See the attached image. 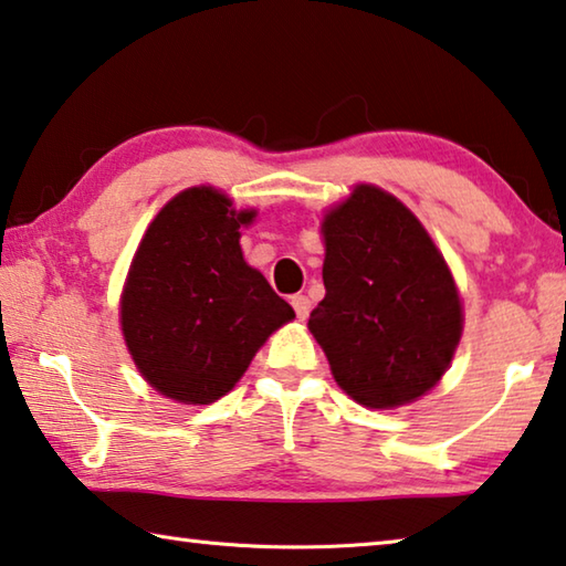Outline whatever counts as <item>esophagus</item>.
Here are the masks:
<instances>
[{
	"instance_id": "34e87169",
	"label": "esophagus",
	"mask_w": 566,
	"mask_h": 566,
	"mask_svg": "<svg viewBox=\"0 0 566 566\" xmlns=\"http://www.w3.org/2000/svg\"><path fill=\"white\" fill-rule=\"evenodd\" d=\"M290 302H292V310H294V315H297V319H307V315H310V300L304 297V294H294Z\"/></svg>"
}]
</instances>
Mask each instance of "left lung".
<instances>
[{"label": "left lung", "instance_id": "obj_1", "mask_svg": "<svg viewBox=\"0 0 566 566\" xmlns=\"http://www.w3.org/2000/svg\"><path fill=\"white\" fill-rule=\"evenodd\" d=\"M325 300L310 332L332 375L365 408H396L441 380L461 339L453 276L396 196L357 186L325 223Z\"/></svg>", "mask_w": 566, "mask_h": 566}]
</instances>
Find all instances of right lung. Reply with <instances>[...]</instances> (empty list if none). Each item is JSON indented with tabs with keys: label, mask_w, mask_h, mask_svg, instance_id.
<instances>
[{
	"label": "right lung",
	"mask_w": 566,
	"mask_h": 566,
	"mask_svg": "<svg viewBox=\"0 0 566 566\" xmlns=\"http://www.w3.org/2000/svg\"><path fill=\"white\" fill-rule=\"evenodd\" d=\"M251 219L209 186L188 188L140 241L120 325L140 375L166 398L209 406L227 396L264 339L294 317L241 256L239 229Z\"/></svg>",
	"instance_id": "1"
}]
</instances>
